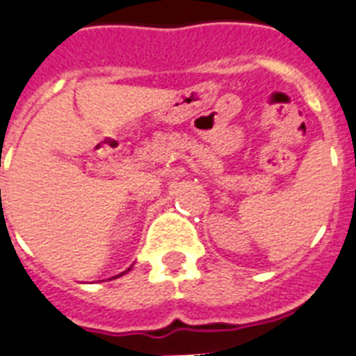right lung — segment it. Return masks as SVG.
<instances>
[{"label":"right lung","mask_w":356,"mask_h":356,"mask_svg":"<svg viewBox=\"0 0 356 356\" xmlns=\"http://www.w3.org/2000/svg\"><path fill=\"white\" fill-rule=\"evenodd\" d=\"M130 270H132V266H130V268H128V270H127V271H130ZM127 271H122V273H121V275H124V273H127ZM121 275H118V277H121ZM118 277H115V279H118Z\"/></svg>","instance_id":"obj_1"}]
</instances>
